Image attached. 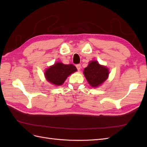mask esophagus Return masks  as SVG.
<instances>
[{
    "label": "esophagus",
    "instance_id": "1",
    "mask_svg": "<svg viewBox=\"0 0 147 147\" xmlns=\"http://www.w3.org/2000/svg\"><path fill=\"white\" fill-rule=\"evenodd\" d=\"M76 67H77L78 70H80V69H81V65L80 64H77L76 65Z\"/></svg>",
    "mask_w": 147,
    "mask_h": 147
}]
</instances>
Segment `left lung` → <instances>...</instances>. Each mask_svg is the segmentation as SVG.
<instances>
[{
	"mask_svg": "<svg viewBox=\"0 0 147 147\" xmlns=\"http://www.w3.org/2000/svg\"><path fill=\"white\" fill-rule=\"evenodd\" d=\"M83 74L88 83L93 88L100 86L107 79L109 75L108 68L100 65L96 61H91L87 67L84 68Z\"/></svg>",
	"mask_w": 147,
	"mask_h": 147,
	"instance_id": "obj_1",
	"label": "left lung"
}]
</instances>
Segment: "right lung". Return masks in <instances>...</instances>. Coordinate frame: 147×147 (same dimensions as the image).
<instances>
[{
	"label": "right lung",
	"mask_w": 147,
	"mask_h": 147,
	"mask_svg": "<svg viewBox=\"0 0 147 147\" xmlns=\"http://www.w3.org/2000/svg\"><path fill=\"white\" fill-rule=\"evenodd\" d=\"M76 71V67L72 64L67 65L62 63H56L45 70V76L48 82L55 86H60L70 74Z\"/></svg>",
	"instance_id": "1"
}]
</instances>
